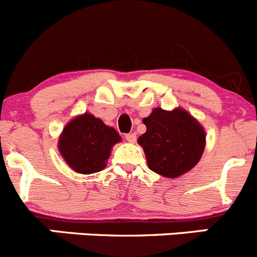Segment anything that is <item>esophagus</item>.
<instances>
[{
    "instance_id": "obj_1",
    "label": "esophagus",
    "mask_w": 257,
    "mask_h": 257,
    "mask_svg": "<svg viewBox=\"0 0 257 257\" xmlns=\"http://www.w3.org/2000/svg\"><path fill=\"white\" fill-rule=\"evenodd\" d=\"M125 139L127 140L128 142H135L136 141V134H127L125 136Z\"/></svg>"
}]
</instances>
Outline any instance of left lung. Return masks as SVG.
Listing matches in <instances>:
<instances>
[{"label": "left lung", "instance_id": "8db88e82", "mask_svg": "<svg viewBox=\"0 0 257 257\" xmlns=\"http://www.w3.org/2000/svg\"><path fill=\"white\" fill-rule=\"evenodd\" d=\"M144 123L146 132L137 142L144 147L150 170L175 179L200 161L206 136L202 126L186 111L155 108Z\"/></svg>", "mask_w": 257, "mask_h": 257}]
</instances>
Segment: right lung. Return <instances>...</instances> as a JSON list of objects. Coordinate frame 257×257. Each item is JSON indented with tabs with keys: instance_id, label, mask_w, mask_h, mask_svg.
Here are the masks:
<instances>
[{
	"instance_id": "right-lung-1",
	"label": "right lung",
	"mask_w": 257,
	"mask_h": 257,
	"mask_svg": "<svg viewBox=\"0 0 257 257\" xmlns=\"http://www.w3.org/2000/svg\"><path fill=\"white\" fill-rule=\"evenodd\" d=\"M120 141L115 128L85 113L66 125L58 141V150L71 169L87 175L101 171L106 166L111 149Z\"/></svg>"
}]
</instances>
